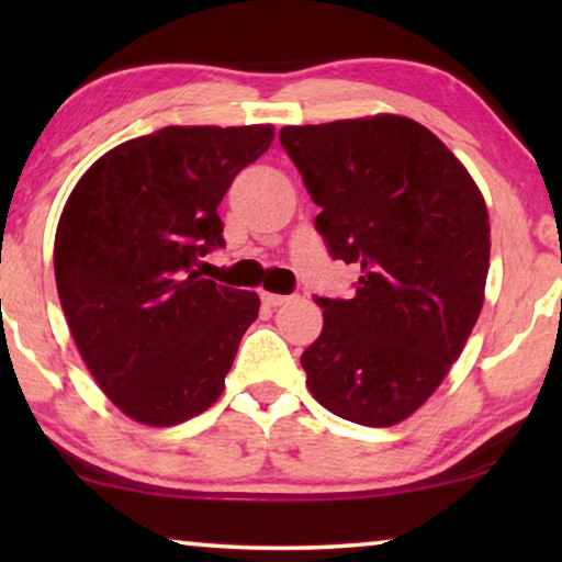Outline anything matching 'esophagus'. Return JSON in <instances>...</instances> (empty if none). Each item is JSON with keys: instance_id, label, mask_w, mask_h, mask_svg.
I'll list each match as a JSON object with an SVG mask.
<instances>
[{"instance_id": "obj_1", "label": "esophagus", "mask_w": 562, "mask_h": 562, "mask_svg": "<svg viewBox=\"0 0 562 562\" xmlns=\"http://www.w3.org/2000/svg\"><path fill=\"white\" fill-rule=\"evenodd\" d=\"M260 299H263L266 306H281V304L291 302V296H286V294H268V291H263Z\"/></svg>"}]
</instances>
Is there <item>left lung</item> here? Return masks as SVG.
Returning a JSON list of instances; mask_svg holds the SVG:
<instances>
[{"instance_id": "obj_1", "label": "left lung", "mask_w": 562, "mask_h": 562, "mask_svg": "<svg viewBox=\"0 0 562 562\" xmlns=\"http://www.w3.org/2000/svg\"><path fill=\"white\" fill-rule=\"evenodd\" d=\"M279 140L319 206L329 256L360 266L352 299L314 296L304 350L312 396L337 417L391 427L440 386L486 289V202L440 137L398 114L283 127Z\"/></svg>"}]
</instances>
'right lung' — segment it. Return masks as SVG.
<instances>
[{
  "label": "right lung",
  "instance_id": "obj_1",
  "mask_svg": "<svg viewBox=\"0 0 562 562\" xmlns=\"http://www.w3.org/2000/svg\"><path fill=\"white\" fill-rule=\"evenodd\" d=\"M273 127H164L104 153L56 229V286L76 348L127 417L168 427L217 402L252 291L202 279L225 248L217 206Z\"/></svg>",
  "mask_w": 562,
  "mask_h": 562
}]
</instances>
